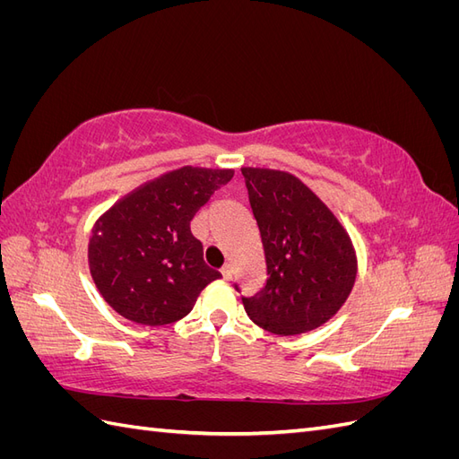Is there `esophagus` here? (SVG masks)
I'll return each mask as SVG.
<instances>
[{"instance_id":"esophagus-1","label":"esophagus","mask_w":459,"mask_h":459,"mask_svg":"<svg viewBox=\"0 0 459 459\" xmlns=\"http://www.w3.org/2000/svg\"><path fill=\"white\" fill-rule=\"evenodd\" d=\"M220 272H221V275H224V280H231V273H233V270H231L230 264H226V266L221 268Z\"/></svg>"}]
</instances>
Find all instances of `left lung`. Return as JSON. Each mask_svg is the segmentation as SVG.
Masks as SVG:
<instances>
[{"label":"left lung","mask_w":459,"mask_h":459,"mask_svg":"<svg viewBox=\"0 0 459 459\" xmlns=\"http://www.w3.org/2000/svg\"><path fill=\"white\" fill-rule=\"evenodd\" d=\"M266 256V287L243 299L275 335H300L335 316L352 293L358 256L335 212L295 174L241 166Z\"/></svg>","instance_id":"1"}]
</instances>
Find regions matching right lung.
<instances>
[{
	"label": "right lung",
	"mask_w": 459,
	"mask_h": 459,
	"mask_svg": "<svg viewBox=\"0 0 459 459\" xmlns=\"http://www.w3.org/2000/svg\"><path fill=\"white\" fill-rule=\"evenodd\" d=\"M231 169L182 166L135 187L95 220L88 264L110 308L143 325L178 322L220 272L203 260L191 220Z\"/></svg>",
	"instance_id": "add662e5"
}]
</instances>
